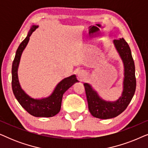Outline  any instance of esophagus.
Wrapping results in <instances>:
<instances>
[{"mask_svg": "<svg viewBox=\"0 0 148 148\" xmlns=\"http://www.w3.org/2000/svg\"><path fill=\"white\" fill-rule=\"evenodd\" d=\"M77 75L79 77V78L82 79L86 75V73L84 70H80V71H79L78 73H77Z\"/></svg>", "mask_w": 148, "mask_h": 148, "instance_id": "34e87169", "label": "esophagus"}]
</instances>
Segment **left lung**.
Masks as SVG:
<instances>
[{
	"mask_svg": "<svg viewBox=\"0 0 148 148\" xmlns=\"http://www.w3.org/2000/svg\"><path fill=\"white\" fill-rule=\"evenodd\" d=\"M114 45L124 64V79L122 95L114 102L103 100L89 84H84L86 90L88 108L93 116L101 119H108L121 114L132 100L136 88L135 64L128 44L120 38L113 41Z\"/></svg>",
	"mask_w": 148,
	"mask_h": 148,
	"instance_id": "obj_1",
	"label": "left lung"
}]
</instances>
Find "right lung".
I'll use <instances>...</instances> for the list:
<instances>
[{
	"instance_id": "obj_1",
	"label": "right lung",
	"mask_w": 148,
	"mask_h": 148,
	"mask_svg": "<svg viewBox=\"0 0 148 148\" xmlns=\"http://www.w3.org/2000/svg\"><path fill=\"white\" fill-rule=\"evenodd\" d=\"M38 27V25H32L27 37L17 48L12 65V89L16 99L29 114L36 117H51L59 112L64 93L75 83L78 82V80L75 75L64 78L58 83L50 96L42 99L32 98L22 90L17 74L20 58L29 42V37Z\"/></svg>"
}]
</instances>
